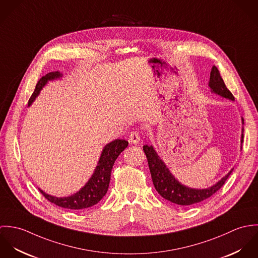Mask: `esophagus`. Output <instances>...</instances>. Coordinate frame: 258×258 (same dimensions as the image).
<instances>
[{
    "instance_id": "1",
    "label": "esophagus",
    "mask_w": 258,
    "mask_h": 258,
    "mask_svg": "<svg viewBox=\"0 0 258 258\" xmlns=\"http://www.w3.org/2000/svg\"><path fill=\"white\" fill-rule=\"evenodd\" d=\"M140 133L138 131H133L129 136V142H131L132 144H138L140 142Z\"/></svg>"
}]
</instances>
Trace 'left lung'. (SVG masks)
I'll return each mask as SVG.
<instances>
[{
  "mask_svg": "<svg viewBox=\"0 0 258 258\" xmlns=\"http://www.w3.org/2000/svg\"><path fill=\"white\" fill-rule=\"evenodd\" d=\"M209 86L213 93L218 94L221 97L229 99L231 101L234 100L233 95L226 88L219 70L215 66L212 68ZM241 123L243 125L244 123L243 118H241ZM242 142H243V127L241 129L240 143L242 144ZM241 144H240V149L242 146ZM143 150L147 157L148 165H149L152 181L156 190L165 200L183 207H187L190 205L201 203L207 200L208 198L212 197L216 191H218L221 188L233 171V169H231L223 178H221L219 182H217L216 184L207 188H192L180 183L174 177V175L170 172L166 164L159 157L156 150L152 145L151 146L144 145Z\"/></svg>",
  "mask_w": 258,
  "mask_h": 258,
  "instance_id": "obj_1",
  "label": "left lung"
}]
</instances>
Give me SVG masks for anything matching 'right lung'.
Instances as JSON below:
<instances>
[{"mask_svg":"<svg viewBox=\"0 0 258 258\" xmlns=\"http://www.w3.org/2000/svg\"><path fill=\"white\" fill-rule=\"evenodd\" d=\"M62 77V74L59 72H52L42 76L37 85L34 93L32 94L29 100V106L36 100L40 90L47 84L48 81L56 80ZM128 146V141L123 139H115L110 143L106 144L100 155L97 166L88 180L78 191L69 197L57 198L51 195L44 192L42 189L38 188L42 196L48 200L50 203L69 210H82L90 208L96 205L102 198L106 195L109 183H110L111 171L114 165V162L121 154L122 151Z\"/></svg>","mask_w":258,"mask_h":258,"instance_id":"right-lung-1","label":"right lung"}]
</instances>
